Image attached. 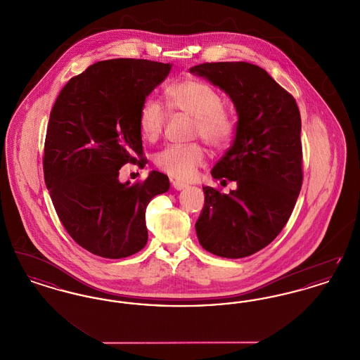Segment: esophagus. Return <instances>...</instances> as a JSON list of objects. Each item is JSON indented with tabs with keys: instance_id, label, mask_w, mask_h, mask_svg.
Here are the masks:
<instances>
[{
	"instance_id": "obj_1",
	"label": "esophagus",
	"mask_w": 360,
	"mask_h": 360,
	"mask_svg": "<svg viewBox=\"0 0 360 360\" xmlns=\"http://www.w3.org/2000/svg\"><path fill=\"white\" fill-rule=\"evenodd\" d=\"M172 188H175V190H184V188H188L186 184L179 182V181H172Z\"/></svg>"
}]
</instances>
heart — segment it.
<instances>
[{"instance_id": "1", "label": "heart", "mask_w": 360, "mask_h": 360, "mask_svg": "<svg viewBox=\"0 0 360 360\" xmlns=\"http://www.w3.org/2000/svg\"><path fill=\"white\" fill-rule=\"evenodd\" d=\"M167 103L175 113L193 119V136L200 139L213 150L228 146L235 131V121L229 109L223 105L221 94L210 84L198 78H188L167 86ZM167 122V112L153 97H147L137 116L141 137L155 141L162 135ZM205 150L191 143L186 146H167L154 156L155 166L178 181H191L200 167L205 165Z\"/></svg>"}]
</instances>
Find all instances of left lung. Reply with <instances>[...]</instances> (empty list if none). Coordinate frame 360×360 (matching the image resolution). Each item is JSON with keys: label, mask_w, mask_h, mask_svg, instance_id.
I'll return each instance as SVG.
<instances>
[{"label": "left lung", "mask_w": 360, "mask_h": 360, "mask_svg": "<svg viewBox=\"0 0 360 360\" xmlns=\"http://www.w3.org/2000/svg\"><path fill=\"white\" fill-rule=\"evenodd\" d=\"M190 72L224 90L239 117L232 147L212 170L213 178L235 181L238 188L224 194L202 188L198 241L217 257H250L281 233L302 186L300 110L290 93L255 65L202 63Z\"/></svg>", "instance_id": "1"}]
</instances>
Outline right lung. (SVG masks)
Returning <instances> with one entry per match:
<instances>
[{"mask_svg":"<svg viewBox=\"0 0 360 360\" xmlns=\"http://www.w3.org/2000/svg\"><path fill=\"white\" fill-rule=\"evenodd\" d=\"M170 70L146 59L101 60L72 77L53 103L46 186L70 236L94 255L120 259L144 248L146 207L170 188L159 172L134 185L119 181L125 163L144 165L139 109Z\"/></svg>","mask_w":360,"mask_h":360,"instance_id":"1","label":"right lung"}]
</instances>
